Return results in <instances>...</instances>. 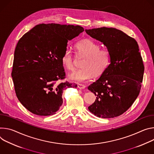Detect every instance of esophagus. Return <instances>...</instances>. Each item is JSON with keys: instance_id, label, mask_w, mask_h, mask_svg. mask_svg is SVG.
<instances>
[{"instance_id": "obj_1", "label": "esophagus", "mask_w": 154, "mask_h": 154, "mask_svg": "<svg viewBox=\"0 0 154 154\" xmlns=\"http://www.w3.org/2000/svg\"><path fill=\"white\" fill-rule=\"evenodd\" d=\"M78 88L79 89H84L85 88H86V86H84V85L83 84H78Z\"/></svg>"}]
</instances>
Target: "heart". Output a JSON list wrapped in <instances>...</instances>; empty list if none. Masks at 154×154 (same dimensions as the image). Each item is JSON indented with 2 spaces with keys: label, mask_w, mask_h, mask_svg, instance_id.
I'll list each match as a JSON object with an SVG mask.
<instances>
[{
  "label": "heart",
  "mask_w": 154,
  "mask_h": 154,
  "mask_svg": "<svg viewBox=\"0 0 154 154\" xmlns=\"http://www.w3.org/2000/svg\"><path fill=\"white\" fill-rule=\"evenodd\" d=\"M76 56L84 57L82 60L81 68L69 75V78L76 82H85L92 76L98 77L108 69L111 62V53L107 49H100V46L90 39H84L75 45ZM62 63L68 70H73L75 56L69 49L63 52Z\"/></svg>",
  "instance_id": "heart-1"
}]
</instances>
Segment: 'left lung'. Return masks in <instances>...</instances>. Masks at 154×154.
Segmentation results:
<instances>
[{
    "label": "left lung",
    "mask_w": 154,
    "mask_h": 154,
    "mask_svg": "<svg viewBox=\"0 0 154 154\" xmlns=\"http://www.w3.org/2000/svg\"><path fill=\"white\" fill-rule=\"evenodd\" d=\"M86 32L103 43L111 53V63L106 71L88 87L97 96L88 109L98 117L119 116L130 108L140 92L144 66L138 43L112 27Z\"/></svg>",
    "instance_id": "left-lung-1"
}]
</instances>
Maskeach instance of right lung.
<instances>
[{
  "instance_id": "1",
  "label": "right lung",
  "mask_w": 154,
  "mask_h": 154,
  "mask_svg": "<svg viewBox=\"0 0 154 154\" xmlns=\"http://www.w3.org/2000/svg\"><path fill=\"white\" fill-rule=\"evenodd\" d=\"M83 31L79 26L41 24L20 39L11 76L16 97L28 111L38 116L53 115L62 105L63 91L77 87L62 82L65 72L61 58L68 42Z\"/></svg>"
}]
</instances>
